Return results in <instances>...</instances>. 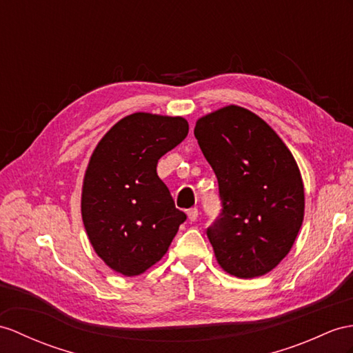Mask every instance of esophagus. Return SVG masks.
<instances>
[{"label":"esophagus","mask_w":353,"mask_h":353,"mask_svg":"<svg viewBox=\"0 0 353 353\" xmlns=\"http://www.w3.org/2000/svg\"><path fill=\"white\" fill-rule=\"evenodd\" d=\"M187 217H188V220H190V221H196V219L199 217V211H197V208L188 210L187 211Z\"/></svg>","instance_id":"esophagus-1"}]
</instances>
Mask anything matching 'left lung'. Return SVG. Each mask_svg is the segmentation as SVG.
<instances>
[{
    "instance_id": "1",
    "label": "left lung",
    "mask_w": 353,
    "mask_h": 353,
    "mask_svg": "<svg viewBox=\"0 0 353 353\" xmlns=\"http://www.w3.org/2000/svg\"><path fill=\"white\" fill-rule=\"evenodd\" d=\"M194 136L219 181L221 214L206 230L230 276L272 271L294 245L304 220L296 161L261 117L229 105L196 121Z\"/></svg>"
}]
</instances>
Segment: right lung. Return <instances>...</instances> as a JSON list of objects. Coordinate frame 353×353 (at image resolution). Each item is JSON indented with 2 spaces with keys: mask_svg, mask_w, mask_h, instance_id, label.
Returning a JSON list of instances; mask_svg holds the SVG:
<instances>
[{
  "mask_svg": "<svg viewBox=\"0 0 353 353\" xmlns=\"http://www.w3.org/2000/svg\"><path fill=\"white\" fill-rule=\"evenodd\" d=\"M187 133L183 117L136 112L94 148L81 212L94 252L115 272L134 277L156 265L185 220L157 175V163Z\"/></svg>",
  "mask_w": 353,
  "mask_h": 353,
  "instance_id": "add662e5",
  "label": "right lung"
}]
</instances>
